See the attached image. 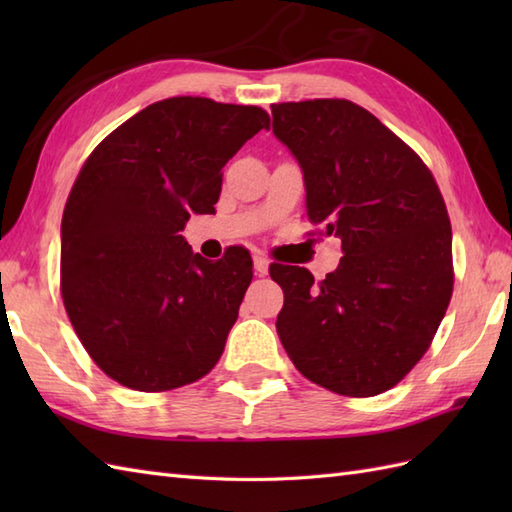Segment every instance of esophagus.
<instances>
[{"label":"esophagus","instance_id":"1","mask_svg":"<svg viewBox=\"0 0 512 512\" xmlns=\"http://www.w3.org/2000/svg\"><path fill=\"white\" fill-rule=\"evenodd\" d=\"M253 266H255V273L257 275H268V266L270 262L264 257V255H255L253 257Z\"/></svg>","mask_w":512,"mask_h":512}]
</instances>
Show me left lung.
I'll return each mask as SVG.
<instances>
[{"instance_id": "left-lung-1", "label": "left lung", "mask_w": 512, "mask_h": 512, "mask_svg": "<svg viewBox=\"0 0 512 512\" xmlns=\"http://www.w3.org/2000/svg\"><path fill=\"white\" fill-rule=\"evenodd\" d=\"M297 158L308 220L341 239L339 268L314 284L270 266L284 290L277 334L312 383L376 396L429 350L453 292L451 222L427 165L374 114L345 99L270 105Z\"/></svg>"}]
</instances>
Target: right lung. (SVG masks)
Returning <instances> with one entry per match:
<instances>
[{
    "label": "right lung",
    "instance_id": "right-lung-1",
    "mask_svg": "<svg viewBox=\"0 0 512 512\" xmlns=\"http://www.w3.org/2000/svg\"><path fill=\"white\" fill-rule=\"evenodd\" d=\"M268 125L262 107L173 96L85 160L61 220V295L83 347L116 383L167 391L220 361L253 259L231 246L209 262L180 233L191 213L215 211L224 165Z\"/></svg>",
    "mask_w": 512,
    "mask_h": 512
}]
</instances>
